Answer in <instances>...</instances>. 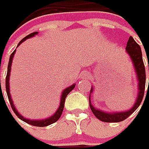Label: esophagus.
<instances>
[{
  "label": "esophagus",
  "instance_id": "34e87169",
  "mask_svg": "<svg viewBox=\"0 0 149 149\" xmlns=\"http://www.w3.org/2000/svg\"><path fill=\"white\" fill-rule=\"evenodd\" d=\"M83 75L85 77H89V72H83Z\"/></svg>",
  "mask_w": 149,
  "mask_h": 149
}]
</instances>
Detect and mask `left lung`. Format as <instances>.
Here are the masks:
<instances>
[{"instance_id": "obj_1", "label": "left lung", "mask_w": 149, "mask_h": 149, "mask_svg": "<svg viewBox=\"0 0 149 149\" xmlns=\"http://www.w3.org/2000/svg\"><path fill=\"white\" fill-rule=\"evenodd\" d=\"M127 51L129 54V56L132 58V61L134 64L136 72V77L138 78V96L136 98V101L134 104V106L131 109L125 111V112H118V113H106L103 112L100 109H96L90 102L89 99V106L90 109L95 116L96 118H98L101 121L104 122H120L124 120H126L127 117H129L136 109H137L142 103V100L143 99L145 91V84H146V72H145V66L143 61V55L142 50L138 44L133 40V38L131 36L127 41ZM149 69V67H148ZM149 87V80H148ZM93 92V88L90 90V93Z\"/></svg>"}]
</instances>
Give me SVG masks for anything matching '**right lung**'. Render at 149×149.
<instances>
[{
  "mask_svg": "<svg viewBox=\"0 0 149 149\" xmlns=\"http://www.w3.org/2000/svg\"><path fill=\"white\" fill-rule=\"evenodd\" d=\"M36 34H38V32H33V33H30V34L27 35L25 38H23V39L19 42L18 45H20V44H21L22 42H23L24 40H26L27 39H29V38H31V37H33V36L36 35ZM18 45H17V46H18ZM15 51H16V50H14L13 52L12 53V55L10 56L9 62H8V66H7V74H6V93H7V97H8V100H9L10 104H11V107H12V109H13V112L16 114V116H17L18 118L21 119L22 120L25 121V122H27L28 124L32 125V126H35V127H46V126H49V125H50V124L55 123V122L57 121V120L60 119V117H61V114H62V111H63V109H64V103H65L66 97L67 96V94L71 92L73 88H74L75 84L72 85L71 87L67 88H66V89L63 91L62 94H61V99L60 106H59V108H58V109H57L56 112L52 116H50V117H49V118L45 119V120H29V119L24 118L23 116H22L17 112V110L16 109L15 107H14L13 100H12V99H11L10 89H9V77H10L11 66H12V61H13V58L14 54H15ZM0 86H1V82H0Z\"/></svg>",
  "mask_w": 149,
  "mask_h": 149,
  "instance_id": "1",
  "label": "right lung"
}]
</instances>
